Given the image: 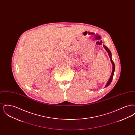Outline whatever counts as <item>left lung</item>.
<instances>
[{
    "mask_svg": "<svg viewBox=\"0 0 135 135\" xmlns=\"http://www.w3.org/2000/svg\"><path fill=\"white\" fill-rule=\"evenodd\" d=\"M103 46H104V47L105 48V50L108 52V55H109V58H110V61H111V63H112V66H113V67H112V71L111 75V76H110V78H109L108 81L107 82V83L106 84L105 86V88H106V87H107V86L109 85V84H110V83H111L112 80V79H113V75H114V71H115V65H114V63L113 61L112 60V58H111V56H112V55H111V52L109 50V49L105 45H103Z\"/></svg>",
    "mask_w": 135,
    "mask_h": 135,
    "instance_id": "8db88e82",
    "label": "left lung"
}]
</instances>
